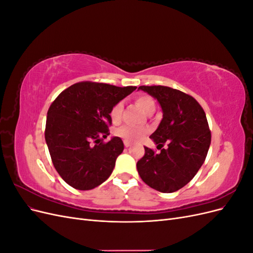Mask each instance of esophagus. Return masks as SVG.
Wrapping results in <instances>:
<instances>
[{
  "mask_svg": "<svg viewBox=\"0 0 253 253\" xmlns=\"http://www.w3.org/2000/svg\"><path fill=\"white\" fill-rule=\"evenodd\" d=\"M124 143H125V147H126V148H128L129 145H131V142H129V141H126V140H125V141H124Z\"/></svg>",
  "mask_w": 253,
  "mask_h": 253,
  "instance_id": "34e87169",
  "label": "esophagus"
}]
</instances>
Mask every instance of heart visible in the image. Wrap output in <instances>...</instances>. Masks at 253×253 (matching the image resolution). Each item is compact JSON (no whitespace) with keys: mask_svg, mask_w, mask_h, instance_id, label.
<instances>
[{"mask_svg":"<svg viewBox=\"0 0 253 253\" xmlns=\"http://www.w3.org/2000/svg\"><path fill=\"white\" fill-rule=\"evenodd\" d=\"M135 101L140 108L149 115L153 114L155 111L156 104L154 99L147 94H140L135 97ZM122 111H124V105L121 102H117L113 105V108L110 111V117L114 124H118L121 119ZM148 133V131L143 127H133V126H124L115 131V134L121 137L126 141H139L143 138V136Z\"/></svg>","mask_w":253,"mask_h":253,"instance_id":"b5f03b06","label":"heart"}]
</instances>
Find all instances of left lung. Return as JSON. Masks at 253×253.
I'll list each match as a JSON object with an SVG mask.
<instances>
[{"instance_id":"left-lung-1","label":"left lung","mask_w":253,"mask_h":253,"mask_svg":"<svg viewBox=\"0 0 253 253\" xmlns=\"http://www.w3.org/2000/svg\"><path fill=\"white\" fill-rule=\"evenodd\" d=\"M138 89L157 99L163 119L150 136L160 153L144 147L137 171L151 188L175 192L194 177L208 153L211 132L205 111L192 96L178 89L163 85H142ZM165 144L167 148L163 149Z\"/></svg>"}]
</instances>
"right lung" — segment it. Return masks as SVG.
<instances>
[{"instance_id": "add662e5", "label": "right lung", "mask_w": 253, "mask_h": 253, "mask_svg": "<svg viewBox=\"0 0 253 253\" xmlns=\"http://www.w3.org/2000/svg\"><path fill=\"white\" fill-rule=\"evenodd\" d=\"M136 88L79 82L64 89L50 104L45 140L53 167L71 187L90 190L110 177L125 149L119 137L103 142L110 135V111Z\"/></svg>"}]
</instances>
